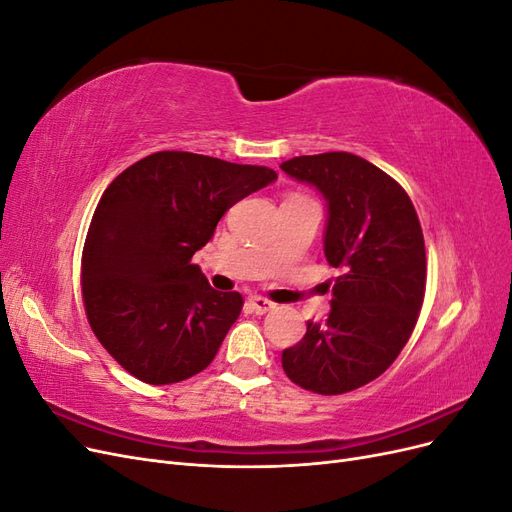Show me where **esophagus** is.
Returning a JSON list of instances; mask_svg holds the SVG:
<instances>
[{
    "mask_svg": "<svg viewBox=\"0 0 512 512\" xmlns=\"http://www.w3.org/2000/svg\"><path fill=\"white\" fill-rule=\"evenodd\" d=\"M250 305H252L256 314H267V312H273V309H275V303L267 301L265 297H252Z\"/></svg>",
    "mask_w": 512,
    "mask_h": 512,
    "instance_id": "esophagus-1",
    "label": "esophagus"
}]
</instances>
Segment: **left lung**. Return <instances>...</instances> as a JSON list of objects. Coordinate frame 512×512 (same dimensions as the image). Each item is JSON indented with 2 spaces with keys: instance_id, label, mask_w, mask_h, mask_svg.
Wrapping results in <instances>:
<instances>
[{
  "instance_id": "obj_1",
  "label": "left lung",
  "mask_w": 512,
  "mask_h": 512,
  "mask_svg": "<svg viewBox=\"0 0 512 512\" xmlns=\"http://www.w3.org/2000/svg\"><path fill=\"white\" fill-rule=\"evenodd\" d=\"M280 168L327 200L324 256L344 269L327 322H307L282 367L305 391L342 395L389 369L414 331L427 277L421 222L406 190L354 153L299 156Z\"/></svg>"
}]
</instances>
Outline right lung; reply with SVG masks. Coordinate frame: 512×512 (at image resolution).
<instances>
[{
	"instance_id": "right-lung-1",
	"label": "right lung",
	"mask_w": 512,
	"mask_h": 512,
	"mask_svg": "<svg viewBox=\"0 0 512 512\" xmlns=\"http://www.w3.org/2000/svg\"><path fill=\"white\" fill-rule=\"evenodd\" d=\"M275 179L267 166L158 151L104 190L83 247V301L100 344L134 378L173 384L215 359L243 297L213 290L192 256L232 205Z\"/></svg>"
}]
</instances>
